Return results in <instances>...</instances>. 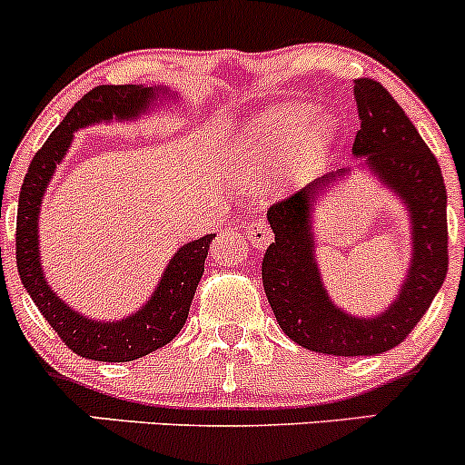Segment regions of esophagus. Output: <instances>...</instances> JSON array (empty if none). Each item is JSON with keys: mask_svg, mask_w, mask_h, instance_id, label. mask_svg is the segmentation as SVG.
Listing matches in <instances>:
<instances>
[{"mask_svg": "<svg viewBox=\"0 0 465 465\" xmlns=\"http://www.w3.org/2000/svg\"><path fill=\"white\" fill-rule=\"evenodd\" d=\"M243 231H246L248 239H251V243L255 248H266L268 243L272 242V231L268 228L266 222H262V219H251Z\"/></svg>", "mask_w": 465, "mask_h": 465, "instance_id": "obj_1", "label": "esophagus"}]
</instances>
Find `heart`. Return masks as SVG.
Segmentation results:
<instances>
[{
    "label": "heart",
    "mask_w": 465,
    "mask_h": 465,
    "mask_svg": "<svg viewBox=\"0 0 465 465\" xmlns=\"http://www.w3.org/2000/svg\"><path fill=\"white\" fill-rule=\"evenodd\" d=\"M331 132V118H313L306 104L271 109L234 138L228 176L237 188H262L293 156L298 167L309 165Z\"/></svg>",
    "instance_id": "obj_1"
}]
</instances>
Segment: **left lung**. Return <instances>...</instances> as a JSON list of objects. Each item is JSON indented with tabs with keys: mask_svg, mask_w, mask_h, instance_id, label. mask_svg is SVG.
<instances>
[{
	"mask_svg": "<svg viewBox=\"0 0 465 465\" xmlns=\"http://www.w3.org/2000/svg\"><path fill=\"white\" fill-rule=\"evenodd\" d=\"M353 95L361 116L353 156L365 159L367 170L410 210V272L399 295L376 318H356L329 300L320 280L311 213L324 190L349 174V167L315 179L268 208L275 242L262 260L266 298L282 331L300 347L344 358L376 356L403 342L448 272V194L441 167L381 83L353 80Z\"/></svg>",
	"mask_w": 465,
	"mask_h": 465,
	"instance_id": "8db88e82",
	"label": "left lung"
}]
</instances>
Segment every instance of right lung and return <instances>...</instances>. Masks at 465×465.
<instances>
[{"label":"right lung","instance_id":"obj_1","mask_svg":"<svg viewBox=\"0 0 465 465\" xmlns=\"http://www.w3.org/2000/svg\"><path fill=\"white\" fill-rule=\"evenodd\" d=\"M170 91L143 84H100L74 104L64 121L54 129L42 150L33 156L19 190L15 260L24 289L37 304L46 322L55 329L62 342L78 356L100 362H129L156 351L176 338L188 320L190 304L203 275L205 257L214 234L194 239L176 251L163 272L159 286L136 313L116 322H98L62 302L45 280L40 260L37 217L46 185L54 179L55 167L64 159L74 132L103 121H132L150 112Z\"/></svg>","mask_w":465,"mask_h":465}]
</instances>
